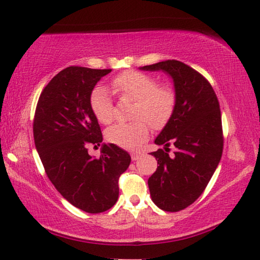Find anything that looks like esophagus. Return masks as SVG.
<instances>
[{
  "instance_id": "esophagus-1",
  "label": "esophagus",
  "mask_w": 260,
  "mask_h": 260,
  "mask_svg": "<svg viewBox=\"0 0 260 260\" xmlns=\"http://www.w3.org/2000/svg\"><path fill=\"white\" fill-rule=\"evenodd\" d=\"M131 156H132V160H133V161H138L139 158L141 157V154L140 153H132Z\"/></svg>"
}]
</instances>
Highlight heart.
I'll return each mask as SVG.
<instances>
[{
	"mask_svg": "<svg viewBox=\"0 0 260 260\" xmlns=\"http://www.w3.org/2000/svg\"><path fill=\"white\" fill-rule=\"evenodd\" d=\"M114 91L121 98L135 100L129 123H117L106 131V139L121 148L135 149L148 139L149 125L160 129L167 125L176 105L175 91L169 85H157L147 73L125 71L112 80ZM92 113L100 123L108 125L113 120V102L105 87L98 86L91 93Z\"/></svg>",
	"mask_w": 260,
	"mask_h": 260,
	"instance_id": "1",
	"label": "heart"
}]
</instances>
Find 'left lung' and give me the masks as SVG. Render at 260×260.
<instances>
[{
    "label": "left lung",
    "mask_w": 260,
    "mask_h": 260,
    "mask_svg": "<svg viewBox=\"0 0 260 260\" xmlns=\"http://www.w3.org/2000/svg\"><path fill=\"white\" fill-rule=\"evenodd\" d=\"M164 71L172 77L176 105L167 125L155 139L158 146H175L150 153L157 169L148 179L150 197L158 208L175 212L192 204L204 191L218 166L223 152L219 103L204 77L179 60H165L140 68Z\"/></svg>",
    "instance_id": "obj_1"
}]
</instances>
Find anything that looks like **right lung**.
Returning <instances> with one entry per match:
<instances>
[{"mask_svg": "<svg viewBox=\"0 0 260 260\" xmlns=\"http://www.w3.org/2000/svg\"><path fill=\"white\" fill-rule=\"evenodd\" d=\"M111 71L61 70L42 91L35 112V146L46 175L65 200L88 214L117 203L119 177L131 164L129 154L114 143H103L99 158L87 152L88 143L103 142L90 106L91 93Z\"/></svg>", "mask_w": 260, "mask_h": 260, "instance_id": "add662e5", "label": "right lung"}]
</instances>
